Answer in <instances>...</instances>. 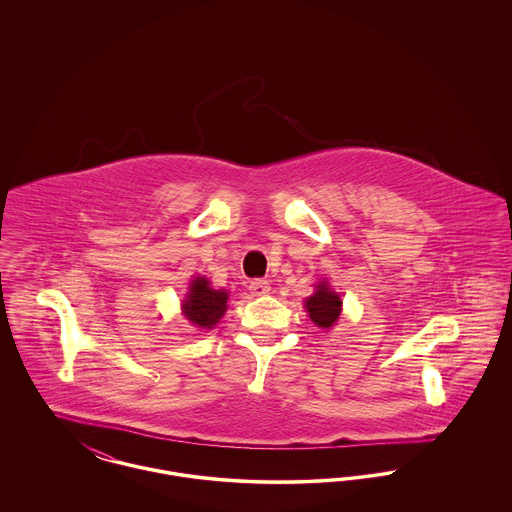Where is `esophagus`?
Masks as SVG:
<instances>
[{
	"mask_svg": "<svg viewBox=\"0 0 512 512\" xmlns=\"http://www.w3.org/2000/svg\"><path fill=\"white\" fill-rule=\"evenodd\" d=\"M249 292L253 293V295H267L270 292V284H268L267 280H253L249 284Z\"/></svg>",
	"mask_w": 512,
	"mask_h": 512,
	"instance_id": "1",
	"label": "esophagus"
}]
</instances>
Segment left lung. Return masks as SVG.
<instances>
[{"label":"left lung","instance_id":"left-lung-1","mask_svg":"<svg viewBox=\"0 0 512 512\" xmlns=\"http://www.w3.org/2000/svg\"><path fill=\"white\" fill-rule=\"evenodd\" d=\"M305 309L311 320L320 328H330L340 318L341 299L338 293L334 292L328 282H320L315 293L307 297Z\"/></svg>","mask_w":512,"mask_h":512}]
</instances>
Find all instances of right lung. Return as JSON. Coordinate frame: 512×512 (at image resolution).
I'll list each match as a JSON object with an SVG mask.
<instances>
[{
    "label": "right lung",
    "instance_id": "add662e5",
    "mask_svg": "<svg viewBox=\"0 0 512 512\" xmlns=\"http://www.w3.org/2000/svg\"><path fill=\"white\" fill-rule=\"evenodd\" d=\"M226 301L228 293L224 290H213L207 278L197 276L190 284L186 299L182 301V313L195 328L211 330L226 313Z\"/></svg>",
    "mask_w": 512,
    "mask_h": 512
}]
</instances>
